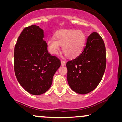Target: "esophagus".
Returning <instances> with one entry per match:
<instances>
[{"instance_id":"34e87169","label":"esophagus","mask_w":122,"mask_h":122,"mask_svg":"<svg viewBox=\"0 0 122 122\" xmlns=\"http://www.w3.org/2000/svg\"><path fill=\"white\" fill-rule=\"evenodd\" d=\"M61 65L62 66H65V65H66V61H61Z\"/></svg>"}]
</instances>
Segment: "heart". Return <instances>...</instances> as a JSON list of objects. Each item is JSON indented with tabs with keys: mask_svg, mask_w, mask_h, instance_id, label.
Segmentation results:
<instances>
[{
	"mask_svg": "<svg viewBox=\"0 0 122 122\" xmlns=\"http://www.w3.org/2000/svg\"><path fill=\"white\" fill-rule=\"evenodd\" d=\"M86 39V34L81 30H59L55 34L54 38L48 41V51L51 54H56L62 46L61 49L65 54L70 58H76L83 50Z\"/></svg>",
	"mask_w": 122,
	"mask_h": 122,
	"instance_id": "heart-1",
	"label": "heart"
}]
</instances>
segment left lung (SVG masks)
<instances>
[{"label":"left lung","mask_w":122,"mask_h":122,"mask_svg":"<svg viewBox=\"0 0 122 122\" xmlns=\"http://www.w3.org/2000/svg\"><path fill=\"white\" fill-rule=\"evenodd\" d=\"M106 66L104 41L96 32L90 34L82 52L66 63L69 86L78 94H86L96 88Z\"/></svg>","instance_id":"obj_1"}]
</instances>
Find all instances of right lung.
<instances>
[{
  "label": "right lung",
  "mask_w": 122,
  "mask_h": 122,
  "mask_svg": "<svg viewBox=\"0 0 122 122\" xmlns=\"http://www.w3.org/2000/svg\"><path fill=\"white\" fill-rule=\"evenodd\" d=\"M44 31L36 25L24 28L14 48V72L21 86L33 95L46 92L61 66L57 57L48 53Z\"/></svg>",
  "instance_id": "obj_1"
}]
</instances>
